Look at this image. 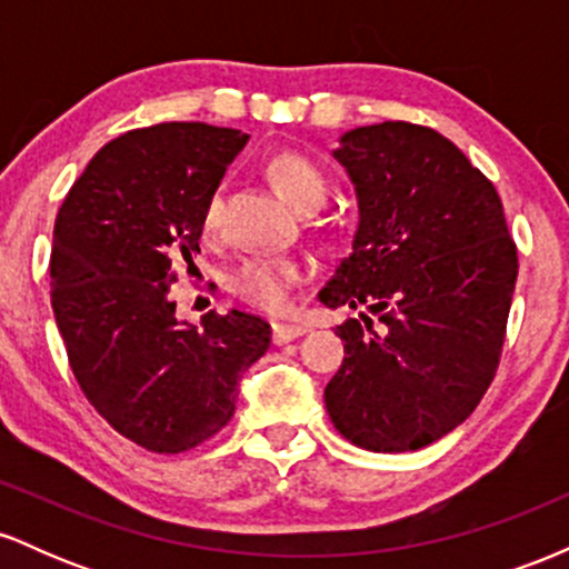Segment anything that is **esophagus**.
Returning <instances> with one entry per match:
<instances>
[{
  "label": "esophagus",
  "mask_w": 569,
  "mask_h": 569,
  "mask_svg": "<svg viewBox=\"0 0 569 569\" xmlns=\"http://www.w3.org/2000/svg\"><path fill=\"white\" fill-rule=\"evenodd\" d=\"M305 335H307V326H299V323H276V329H272V339H276V345L293 342V339Z\"/></svg>",
  "instance_id": "1"
}]
</instances>
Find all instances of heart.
I'll use <instances>...</instances> for the list:
<instances>
[{
  "mask_svg": "<svg viewBox=\"0 0 569 569\" xmlns=\"http://www.w3.org/2000/svg\"><path fill=\"white\" fill-rule=\"evenodd\" d=\"M267 179L299 211H312L326 198L329 181L321 168L299 152H278L267 160ZM221 224V192L211 194L202 208V230L217 234ZM310 276V267L299 259H248L232 276V286L240 297L267 312H283L291 305L293 286Z\"/></svg>",
  "mask_w": 569,
  "mask_h": 569,
  "instance_id": "1",
  "label": "heart"
}]
</instances>
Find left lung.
Listing matches in <instances>:
<instances>
[{
  "label": "left lung",
  "instance_id": "obj_1",
  "mask_svg": "<svg viewBox=\"0 0 569 569\" xmlns=\"http://www.w3.org/2000/svg\"><path fill=\"white\" fill-rule=\"evenodd\" d=\"M335 158L356 184L358 227L318 299L363 310L337 326L345 361L326 411L356 447L415 452L460 426L492 382L516 246L492 181L433 128H352Z\"/></svg>",
  "mask_w": 569,
  "mask_h": 569
}]
</instances>
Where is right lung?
I'll list each match as a JSON object with an SVG mask.
<instances>
[{
  "label": "right lung",
  "mask_w": 569,
  "mask_h": 569,
  "mask_svg": "<svg viewBox=\"0 0 569 569\" xmlns=\"http://www.w3.org/2000/svg\"><path fill=\"white\" fill-rule=\"evenodd\" d=\"M248 133L206 122L128 130L96 152L56 219L50 299L71 371L117 433L176 455L230 422L270 348L264 318L176 316L173 267L200 253L202 208Z\"/></svg>",
  "instance_id": "add662e5"
}]
</instances>
